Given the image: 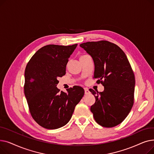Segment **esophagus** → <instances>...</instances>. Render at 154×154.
<instances>
[{
  "label": "esophagus",
  "instance_id": "34e87169",
  "mask_svg": "<svg viewBox=\"0 0 154 154\" xmlns=\"http://www.w3.org/2000/svg\"><path fill=\"white\" fill-rule=\"evenodd\" d=\"M84 91H85V94L87 95V94H90V91H88V88H84Z\"/></svg>",
  "mask_w": 154,
  "mask_h": 154
}]
</instances>
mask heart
I'll return each mask as SVG.
<instances>
[{"label": "heart", "mask_w": 154, "mask_h": 154, "mask_svg": "<svg viewBox=\"0 0 154 154\" xmlns=\"http://www.w3.org/2000/svg\"><path fill=\"white\" fill-rule=\"evenodd\" d=\"M85 55H82L81 57H80V58H81V57H84V56H85Z\"/></svg>", "instance_id": "b5f03b06"}]
</instances>
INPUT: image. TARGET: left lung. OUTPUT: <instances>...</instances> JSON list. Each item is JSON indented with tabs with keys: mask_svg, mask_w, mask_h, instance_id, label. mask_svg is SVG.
Returning a JSON list of instances; mask_svg holds the SVG:
<instances>
[{
	"mask_svg": "<svg viewBox=\"0 0 154 154\" xmlns=\"http://www.w3.org/2000/svg\"><path fill=\"white\" fill-rule=\"evenodd\" d=\"M80 46L92 57L94 78L104 87L102 92L89 89L95 98L91 107L94 118L102 127H115L123 122L134 104L135 80L131 64L118 45L106 40Z\"/></svg>",
	"mask_w": 154,
	"mask_h": 154,
	"instance_id": "left-lung-1",
	"label": "left lung"
}]
</instances>
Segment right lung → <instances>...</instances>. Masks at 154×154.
Masks as SVG:
<instances>
[{
    "label": "right lung",
    "mask_w": 154,
    "mask_h": 154,
    "mask_svg": "<svg viewBox=\"0 0 154 154\" xmlns=\"http://www.w3.org/2000/svg\"><path fill=\"white\" fill-rule=\"evenodd\" d=\"M77 46L45 45L35 53L26 66L23 88L29 111L35 122L47 129L66 125L84 95L80 86L68 88L67 93L57 87V79L66 74L69 58Z\"/></svg>",
    "instance_id": "obj_1"
}]
</instances>
